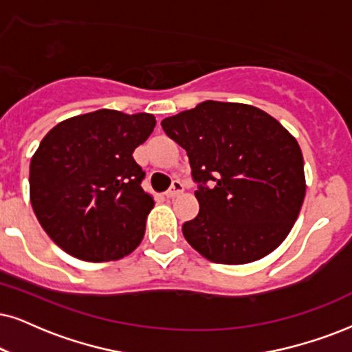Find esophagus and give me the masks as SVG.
<instances>
[{"instance_id":"obj_1","label":"esophagus","mask_w":352,"mask_h":352,"mask_svg":"<svg viewBox=\"0 0 352 352\" xmlns=\"http://www.w3.org/2000/svg\"><path fill=\"white\" fill-rule=\"evenodd\" d=\"M182 191H184V185H182L180 182L175 180V182H173V184H172L170 188H168V190L166 191V197H167V198H175L177 195L182 193Z\"/></svg>"}]
</instances>
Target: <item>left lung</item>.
I'll list each match as a JSON object with an SVG mask.
<instances>
[{
    "instance_id": "1",
    "label": "left lung",
    "mask_w": 352,
    "mask_h": 352,
    "mask_svg": "<svg viewBox=\"0 0 352 352\" xmlns=\"http://www.w3.org/2000/svg\"><path fill=\"white\" fill-rule=\"evenodd\" d=\"M161 124L186 151L199 184L198 216L182 226L186 242L222 265L252 263L281 245L305 197L296 138L263 110L237 102H201Z\"/></svg>"
}]
</instances>
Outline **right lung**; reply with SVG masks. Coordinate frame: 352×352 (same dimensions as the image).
Instances as JSON below:
<instances>
[{"label": "right lung", "instance_id": "add662e5", "mask_svg": "<svg viewBox=\"0 0 352 352\" xmlns=\"http://www.w3.org/2000/svg\"><path fill=\"white\" fill-rule=\"evenodd\" d=\"M154 126L151 113L100 109L47 133L30 161V204L61 250L110 261L140 245L154 199L133 153Z\"/></svg>", "mask_w": 352, "mask_h": 352}]
</instances>
